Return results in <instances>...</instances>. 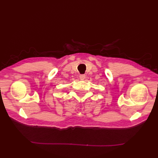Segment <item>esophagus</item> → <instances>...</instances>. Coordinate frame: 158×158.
<instances>
[{
    "instance_id": "esophagus-1",
    "label": "esophagus",
    "mask_w": 158,
    "mask_h": 158,
    "mask_svg": "<svg viewBox=\"0 0 158 158\" xmlns=\"http://www.w3.org/2000/svg\"><path fill=\"white\" fill-rule=\"evenodd\" d=\"M79 78L81 80H84L85 79V75H80Z\"/></svg>"
}]
</instances>
